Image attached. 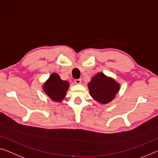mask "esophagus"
<instances>
[{"label": "esophagus", "instance_id": "esophagus-1", "mask_svg": "<svg viewBox=\"0 0 158 158\" xmlns=\"http://www.w3.org/2000/svg\"><path fill=\"white\" fill-rule=\"evenodd\" d=\"M75 83H76V84H81V79L75 80Z\"/></svg>", "mask_w": 158, "mask_h": 158}]
</instances>
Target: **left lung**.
<instances>
[{
	"instance_id": "8db88e82",
	"label": "left lung",
	"mask_w": 158,
	"mask_h": 158,
	"mask_svg": "<svg viewBox=\"0 0 158 158\" xmlns=\"http://www.w3.org/2000/svg\"><path fill=\"white\" fill-rule=\"evenodd\" d=\"M87 86L90 96L102 104L112 101L120 89L118 82L100 72L93 77Z\"/></svg>"
}]
</instances>
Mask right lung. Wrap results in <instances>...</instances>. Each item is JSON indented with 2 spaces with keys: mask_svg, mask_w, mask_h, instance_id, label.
I'll use <instances>...</instances> for the list:
<instances>
[{
  "mask_svg": "<svg viewBox=\"0 0 158 158\" xmlns=\"http://www.w3.org/2000/svg\"><path fill=\"white\" fill-rule=\"evenodd\" d=\"M69 82L63 81L56 73H53L43 84V90L53 102H60L65 97L69 88Z\"/></svg>",
  "mask_w": 158,
  "mask_h": 158,
  "instance_id": "add662e5",
  "label": "right lung"
}]
</instances>
